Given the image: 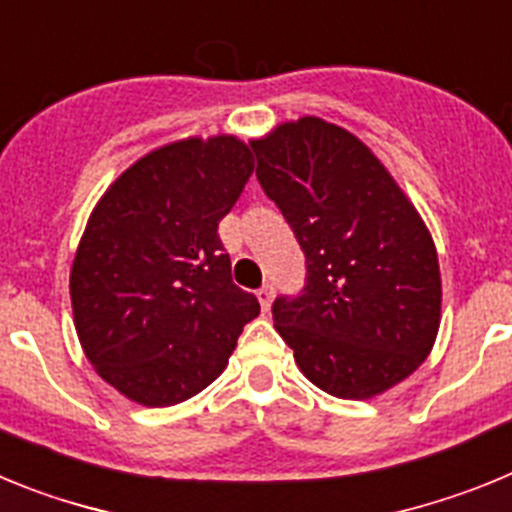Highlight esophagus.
I'll list each match as a JSON object with an SVG mask.
<instances>
[{
    "label": "esophagus",
    "mask_w": 512,
    "mask_h": 512,
    "mask_svg": "<svg viewBox=\"0 0 512 512\" xmlns=\"http://www.w3.org/2000/svg\"><path fill=\"white\" fill-rule=\"evenodd\" d=\"M256 297H259V302H261V310L269 312V307H271V297H274V287H271V284L266 282L264 287H261L259 292H256Z\"/></svg>",
    "instance_id": "34e87169"
}]
</instances>
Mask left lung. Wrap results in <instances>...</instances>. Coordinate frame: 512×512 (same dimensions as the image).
I'll return each mask as SVG.
<instances>
[{
  "label": "left lung",
  "mask_w": 512,
  "mask_h": 512,
  "mask_svg": "<svg viewBox=\"0 0 512 512\" xmlns=\"http://www.w3.org/2000/svg\"><path fill=\"white\" fill-rule=\"evenodd\" d=\"M251 148L307 259L302 295L271 307L274 328L328 395L392 390L428 359L441 325L431 230L372 148L333 122H282Z\"/></svg>",
  "instance_id": "obj_1"
}]
</instances>
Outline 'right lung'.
Returning a JSON list of instances; mask_svg holds the SVG:
<instances>
[{"label":"right lung","mask_w":512,"mask_h":512,"mask_svg":"<svg viewBox=\"0 0 512 512\" xmlns=\"http://www.w3.org/2000/svg\"><path fill=\"white\" fill-rule=\"evenodd\" d=\"M251 174L243 140L189 135L140 156L94 205L71 310L94 372L128 400L169 408L202 392L259 315L217 235Z\"/></svg>","instance_id":"add662e5"}]
</instances>
